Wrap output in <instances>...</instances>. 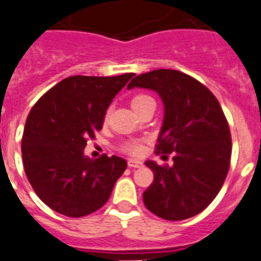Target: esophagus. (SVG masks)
<instances>
[{"label": "esophagus", "mask_w": 261, "mask_h": 261, "mask_svg": "<svg viewBox=\"0 0 261 261\" xmlns=\"http://www.w3.org/2000/svg\"><path fill=\"white\" fill-rule=\"evenodd\" d=\"M127 164H128V167H131V168H139V167L144 166V163L141 162V160H137V159H128V160H127Z\"/></svg>", "instance_id": "34e87169"}]
</instances>
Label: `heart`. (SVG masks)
I'll return each instance as SVG.
<instances>
[{"mask_svg":"<svg viewBox=\"0 0 261 261\" xmlns=\"http://www.w3.org/2000/svg\"><path fill=\"white\" fill-rule=\"evenodd\" d=\"M152 97H149V95L146 94H138L135 95V97H133V99H131V107L134 108V111L138 107H141L142 104H145V102H148V101H152ZM109 116V112L105 113V120L108 119ZM142 149H144V146L139 144V142H128V144H126L124 146H123V150L127 153H130V154H139V153L142 152Z\"/></svg>","mask_w":261,"mask_h":261,"instance_id":"1","label":"heart"}]
</instances>
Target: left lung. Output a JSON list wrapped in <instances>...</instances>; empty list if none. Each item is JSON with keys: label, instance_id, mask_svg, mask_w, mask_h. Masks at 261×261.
Instances as JSON below:
<instances>
[{"label": "left lung", "instance_id": "8db88e82", "mask_svg": "<svg viewBox=\"0 0 261 261\" xmlns=\"http://www.w3.org/2000/svg\"><path fill=\"white\" fill-rule=\"evenodd\" d=\"M156 91L164 119L156 154H174L172 166L145 163L154 180L144 192V204L166 220H185L214 201L227 176L231 134L220 104L208 87L176 69H154L135 76L127 89Z\"/></svg>", "mask_w": 261, "mask_h": 261}]
</instances>
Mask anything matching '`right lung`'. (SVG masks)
Returning a JSON list of instances; mask_svg holds the SVG:
<instances>
[{
  "instance_id": "1",
  "label": "right lung",
  "mask_w": 261,
  "mask_h": 261,
  "mask_svg": "<svg viewBox=\"0 0 261 261\" xmlns=\"http://www.w3.org/2000/svg\"><path fill=\"white\" fill-rule=\"evenodd\" d=\"M133 76L65 77L30 111L21 139L23 166L34 192L56 212L69 218L95 212L127 168L122 157L102 154L93 160L83 149Z\"/></svg>"
}]
</instances>
